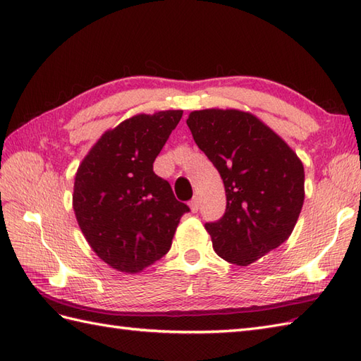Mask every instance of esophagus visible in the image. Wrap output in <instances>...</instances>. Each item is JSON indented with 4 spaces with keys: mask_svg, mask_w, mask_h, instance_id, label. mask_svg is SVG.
<instances>
[{
    "mask_svg": "<svg viewBox=\"0 0 361 361\" xmlns=\"http://www.w3.org/2000/svg\"><path fill=\"white\" fill-rule=\"evenodd\" d=\"M189 208L192 212H197L198 209H200V200H198V197H194L192 200L189 202Z\"/></svg>",
    "mask_w": 361,
    "mask_h": 361,
    "instance_id": "obj_1",
    "label": "esophagus"
}]
</instances>
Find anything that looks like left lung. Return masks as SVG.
<instances>
[{"instance_id": "1", "label": "left lung", "mask_w": 361, "mask_h": 361, "mask_svg": "<svg viewBox=\"0 0 361 361\" xmlns=\"http://www.w3.org/2000/svg\"><path fill=\"white\" fill-rule=\"evenodd\" d=\"M186 124L225 185V214L204 225L214 250L247 267L293 231L304 203L301 159L251 113L200 110Z\"/></svg>"}]
</instances>
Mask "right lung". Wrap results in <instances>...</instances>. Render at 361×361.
<instances>
[{
  "mask_svg": "<svg viewBox=\"0 0 361 361\" xmlns=\"http://www.w3.org/2000/svg\"><path fill=\"white\" fill-rule=\"evenodd\" d=\"M181 110L137 114L109 130L78 169L73 208L90 247L110 267L137 273L171 250L189 206L153 161L178 126Z\"/></svg>",
  "mask_w": 361,
  "mask_h": 361,
  "instance_id": "1",
  "label": "right lung"
}]
</instances>
